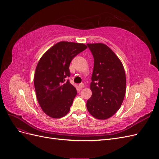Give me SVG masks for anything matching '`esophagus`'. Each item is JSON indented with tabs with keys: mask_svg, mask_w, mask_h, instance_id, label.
<instances>
[{
	"mask_svg": "<svg viewBox=\"0 0 159 159\" xmlns=\"http://www.w3.org/2000/svg\"><path fill=\"white\" fill-rule=\"evenodd\" d=\"M78 87H79V88H80V89H82V88H84L85 87V85H84V84L83 83H81V84H79Z\"/></svg>",
	"mask_w": 159,
	"mask_h": 159,
	"instance_id": "34e87169",
	"label": "esophagus"
}]
</instances>
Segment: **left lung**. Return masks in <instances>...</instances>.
Returning a JSON list of instances; mask_svg holds the SVG:
<instances>
[{
    "label": "left lung",
    "instance_id": "1",
    "mask_svg": "<svg viewBox=\"0 0 159 159\" xmlns=\"http://www.w3.org/2000/svg\"><path fill=\"white\" fill-rule=\"evenodd\" d=\"M94 58L87 109L98 119H107L117 111L126 92V76L121 60L102 43L87 44Z\"/></svg>",
    "mask_w": 159,
    "mask_h": 159
}]
</instances>
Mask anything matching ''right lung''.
<instances>
[{
    "label": "right lung",
    "instance_id": "right-lung-1",
    "mask_svg": "<svg viewBox=\"0 0 159 159\" xmlns=\"http://www.w3.org/2000/svg\"><path fill=\"white\" fill-rule=\"evenodd\" d=\"M80 43L60 42L43 55L34 77L36 98L42 109L52 118L68 114L77 91L69 80L70 64L74 57L87 48Z\"/></svg>",
    "mask_w": 159,
    "mask_h": 159
}]
</instances>
